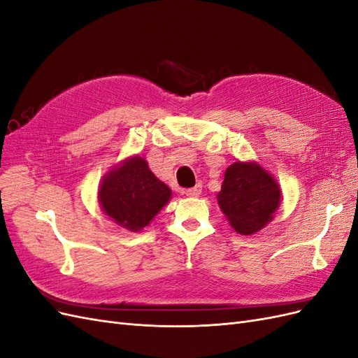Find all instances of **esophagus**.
<instances>
[{
    "mask_svg": "<svg viewBox=\"0 0 358 358\" xmlns=\"http://www.w3.org/2000/svg\"><path fill=\"white\" fill-rule=\"evenodd\" d=\"M185 194H187V197H199L200 194H201V187L197 185V187H194V188L185 189Z\"/></svg>",
    "mask_w": 358,
    "mask_h": 358,
    "instance_id": "34e87169",
    "label": "esophagus"
}]
</instances>
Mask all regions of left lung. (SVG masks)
I'll return each mask as SVG.
<instances>
[{"instance_id": "8db88e82", "label": "left lung", "mask_w": 358, "mask_h": 358, "mask_svg": "<svg viewBox=\"0 0 358 358\" xmlns=\"http://www.w3.org/2000/svg\"><path fill=\"white\" fill-rule=\"evenodd\" d=\"M216 200L234 231L251 236L272 222L282 191L257 161H234L225 170Z\"/></svg>"}]
</instances>
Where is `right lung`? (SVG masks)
Listing matches in <instances>:
<instances>
[{"mask_svg": "<svg viewBox=\"0 0 358 358\" xmlns=\"http://www.w3.org/2000/svg\"><path fill=\"white\" fill-rule=\"evenodd\" d=\"M170 199L171 189L140 155L119 162L106 173L99 187L101 210L128 231L143 230Z\"/></svg>", "mask_w": 358, "mask_h": 358, "instance_id": "add662e5", "label": "right lung"}]
</instances>
